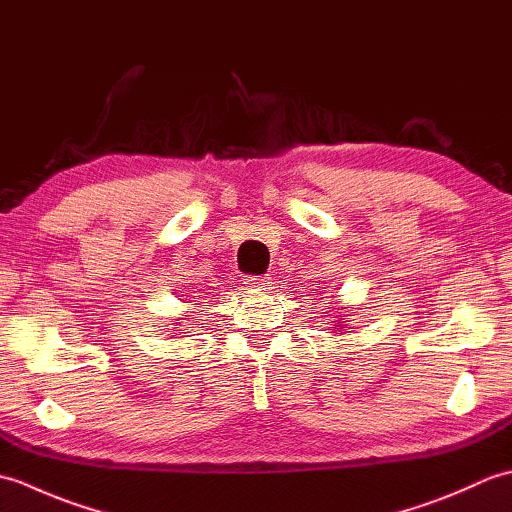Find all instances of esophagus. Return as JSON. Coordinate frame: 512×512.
Returning <instances> with one entry per match:
<instances>
[{
  "label": "esophagus",
  "instance_id": "34e87169",
  "mask_svg": "<svg viewBox=\"0 0 512 512\" xmlns=\"http://www.w3.org/2000/svg\"><path fill=\"white\" fill-rule=\"evenodd\" d=\"M246 286L250 290H266L270 286V277H248Z\"/></svg>",
  "mask_w": 512,
  "mask_h": 512
}]
</instances>
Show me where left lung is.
Segmentation results:
<instances>
[{
    "instance_id": "left-lung-1",
    "label": "left lung",
    "mask_w": 512,
    "mask_h": 512,
    "mask_svg": "<svg viewBox=\"0 0 512 512\" xmlns=\"http://www.w3.org/2000/svg\"><path fill=\"white\" fill-rule=\"evenodd\" d=\"M334 323V332H343V328H345V321L343 319H339V323H336V321H332Z\"/></svg>"
}]
</instances>
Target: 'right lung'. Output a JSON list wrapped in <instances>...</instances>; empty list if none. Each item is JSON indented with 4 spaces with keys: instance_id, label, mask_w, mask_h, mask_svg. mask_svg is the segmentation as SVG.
Wrapping results in <instances>:
<instances>
[{
    "instance_id": "right-lung-1",
    "label": "right lung",
    "mask_w": 512,
    "mask_h": 512,
    "mask_svg": "<svg viewBox=\"0 0 512 512\" xmlns=\"http://www.w3.org/2000/svg\"><path fill=\"white\" fill-rule=\"evenodd\" d=\"M176 321H182V319H176Z\"/></svg>"
}]
</instances>
